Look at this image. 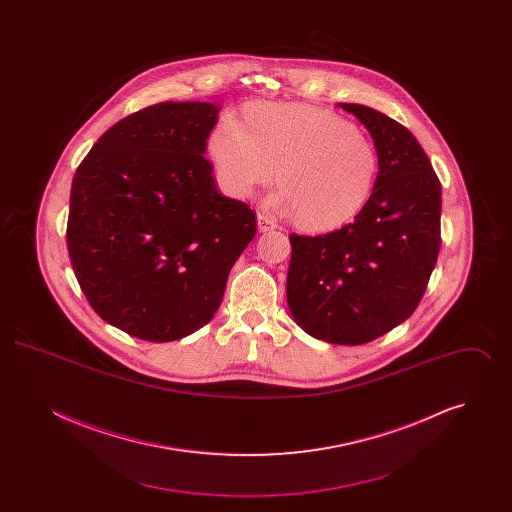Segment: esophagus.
<instances>
[{"instance_id":"esophagus-1","label":"esophagus","mask_w":512,"mask_h":512,"mask_svg":"<svg viewBox=\"0 0 512 512\" xmlns=\"http://www.w3.org/2000/svg\"><path fill=\"white\" fill-rule=\"evenodd\" d=\"M257 226H259V232H270V230L276 228V222L270 219V217H267V215L259 213V215H257Z\"/></svg>"}]
</instances>
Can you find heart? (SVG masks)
Here are the masks:
<instances>
[{
  "instance_id": "b5f03b06",
  "label": "heart",
  "mask_w": 512,
  "mask_h": 512,
  "mask_svg": "<svg viewBox=\"0 0 512 512\" xmlns=\"http://www.w3.org/2000/svg\"><path fill=\"white\" fill-rule=\"evenodd\" d=\"M244 122L226 117L209 138L222 188L249 197L276 174L274 205L309 230H330L359 215L378 176L376 146L334 111L259 101ZM279 171L276 172L275 169Z\"/></svg>"
}]
</instances>
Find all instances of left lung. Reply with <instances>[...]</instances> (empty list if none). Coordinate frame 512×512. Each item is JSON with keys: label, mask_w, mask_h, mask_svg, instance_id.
<instances>
[{"label": "left lung", "mask_w": 512, "mask_h": 512, "mask_svg": "<svg viewBox=\"0 0 512 512\" xmlns=\"http://www.w3.org/2000/svg\"><path fill=\"white\" fill-rule=\"evenodd\" d=\"M340 107L374 140L376 184L361 213L340 230L290 236L286 292L307 334L361 345L405 322L426 292L441 245V184L403 124L359 103Z\"/></svg>", "instance_id": "1"}]
</instances>
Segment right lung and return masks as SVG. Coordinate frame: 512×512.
<instances>
[{
	"instance_id": "1",
	"label": "right lung",
	"mask_w": 512,
	"mask_h": 512,
	"mask_svg": "<svg viewBox=\"0 0 512 512\" xmlns=\"http://www.w3.org/2000/svg\"><path fill=\"white\" fill-rule=\"evenodd\" d=\"M219 107L163 101L113 124L74 172L67 247L105 322L174 341L219 309L257 232L253 209L219 194L203 157Z\"/></svg>"
}]
</instances>
